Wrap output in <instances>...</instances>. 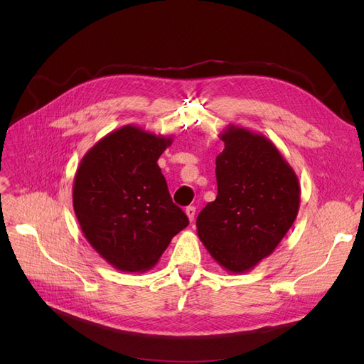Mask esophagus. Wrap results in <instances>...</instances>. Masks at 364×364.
<instances>
[{
	"instance_id": "1",
	"label": "esophagus",
	"mask_w": 364,
	"mask_h": 364,
	"mask_svg": "<svg viewBox=\"0 0 364 364\" xmlns=\"http://www.w3.org/2000/svg\"><path fill=\"white\" fill-rule=\"evenodd\" d=\"M185 214H186V217H188L190 222H193L194 215H196V208L194 206H188V208L185 209Z\"/></svg>"
}]
</instances>
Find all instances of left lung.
I'll use <instances>...</instances> for the list:
<instances>
[{"label":"left lung","instance_id":"left-lung-1","mask_svg":"<svg viewBox=\"0 0 364 364\" xmlns=\"http://www.w3.org/2000/svg\"><path fill=\"white\" fill-rule=\"evenodd\" d=\"M215 158L217 197L197 215V235L230 273L267 258L294 223L301 186L294 170L261 134L229 124Z\"/></svg>","mask_w":364,"mask_h":364}]
</instances>
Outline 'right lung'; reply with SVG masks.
Instances as JSON below:
<instances>
[{"instance_id": "1", "label": "right lung", "mask_w": 364, "mask_h": 364, "mask_svg": "<svg viewBox=\"0 0 364 364\" xmlns=\"http://www.w3.org/2000/svg\"><path fill=\"white\" fill-rule=\"evenodd\" d=\"M171 142V136L123 126L87 150L75 171L73 206L82 232L121 272L150 270L188 226L158 165Z\"/></svg>"}]
</instances>
